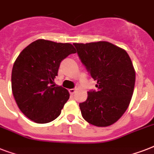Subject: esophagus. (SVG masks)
Masks as SVG:
<instances>
[{
  "instance_id": "1",
  "label": "esophagus",
  "mask_w": 154,
  "mask_h": 154,
  "mask_svg": "<svg viewBox=\"0 0 154 154\" xmlns=\"http://www.w3.org/2000/svg\"><path fill=\"white\" fill-rule=\"evenodd\" d=\"M69 92L70 95H73V94H75V92H76V90H75L74 89H70L69 90Z\"/></svg>"
}]
</instances>
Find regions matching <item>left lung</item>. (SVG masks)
Masks as SVG:
<instances>
[{"label":"left lung","instance_id":"1","mask_svg":"<svg viewBox=\"0 0 154 154\" xmlns=\"http://www.w3.org/2000/svg\"><path fill=\"white\" fill-rule=\"evenodd\" d=\"M73 45L97 88L79 104L82 117L96 126L111 125L124 114L133 96L136 76L131 59L125 50L107 42Z\"/></svg>","mask_w":154,"mask_h":154}]
</instances>
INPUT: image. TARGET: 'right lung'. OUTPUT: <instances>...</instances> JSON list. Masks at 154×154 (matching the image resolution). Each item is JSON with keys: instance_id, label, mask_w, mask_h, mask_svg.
<instances>
[{"instance_id": "1", "label": "right lung", "mask_w": 154, "mask_h": 154, "mask_svg": "<svg viewBox=\"0 0 154 154\" xmlns=\"http://www.w3.org/2000/svg\"><path fill=\"white\" fill-rule=\"evenodd\" d=\"M75 53L69 43L39 39L17 57L12 70V91L20 111L32 122L49 123L60 114L69 93L55 86L54 78L60 62Z\"/></svg>"}]
</instances>
